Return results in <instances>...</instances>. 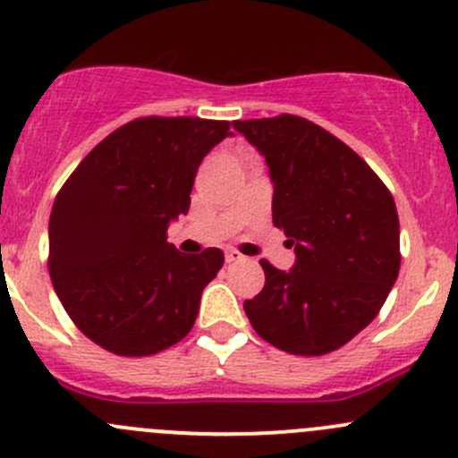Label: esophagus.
<instances>
[{"instance_id": "34e87169", "label": "esophagus", "mask_w": 458, "mask_h": 458, "mask_svg": "<svg viewBox=\"0 0 458 458\" xmlns=\"http://www.w3.org/2000/svg\"><path fill=\"white\" fill-rule=\"evenodd\" d=\"M225 260H227L229 264L231 262H240V260H244V256H240V253L235 251V249H229V251L225 253Z\"/></svg>"}]
</instances>
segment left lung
Instances as JSON below:
<instances>
[{
  "instance_id": "8db88e82",
  "label": "left lung",
  "mask_w": 458,
  "mask_h": 458,
  "mask_svg": "<svg viewBox=\"0 0 458 458\" xmlns=\"http://www.w3.org/2000/svg\"><path fill=\"white\" fill-rule=\"evenodd\" d=\"M267 160L273 225L295 249L289 271L260 260L264 289L244 313L291 355L337 351L377 318L399 276V216L366 160L301 116L233 121Z\"/></svg>"
}]
</instances>
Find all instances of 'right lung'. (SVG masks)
Returning a JSON list of instances; mask_svg holds the SVG:
<instances>
[{
	"mask_svg": "<svg viewBox=\"0 0 458 458\" xmlns=\"http://www.w3.org/2000/svg\"><path fill=\"white\" fill-rule=\"evenodd\" d=\"M227 136V121L136 119L61 187L48 225L50 277L70 319L106 351L154 355L194 327L225 256H182L167 227L190 211L198 167Z\"/></svg>",
	"mask_w": 458,
	"mask_h": 458,
	"instance_id": "obj_1",
	"label": "right lung"
}]
</instances>
